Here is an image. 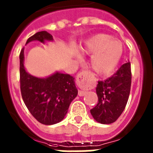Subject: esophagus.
Listing matches in <instances>:
<instances>
[{"mask_svg":"<svg viewBox=\"0 0 153 153\" xmlns=\"http://www.w3.org/2000/svg\"><path fill=\"white\" fill-rule=\"evenodd\" d=\"M90 72L88 70H82L81 72L76 76V83L79 86V88L87 89L88 88V78L90 77ZM86 92L85 90H79L78 95L79 97H83L86 94Z\"/></svg>","mask_w":153,"mask_h":153,"instance_id":"obj_1","label":"esophagus"}]
</instances>
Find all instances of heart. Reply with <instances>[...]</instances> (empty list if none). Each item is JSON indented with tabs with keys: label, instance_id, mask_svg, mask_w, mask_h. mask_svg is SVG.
I'll return each mask as SVG.
<instances>
[{
	"label": "heart",
	"instance_id": "b5f03b06",
	"mask_svg": "<svg viewBox=\"0 0 153 153\" xmlns=\"http://www.w3.org/2000/svg\"><path fill=\"white\" fill-rule=\"evenodd\" d=\"M81 51L86 54H93L90 67L96 74L107 76L114 71L120 63L123 45L110 35L100 33L86 40Z\"/></svg>",
	"mask_w": 153,
	"mask_h": 153
}]
</instances>
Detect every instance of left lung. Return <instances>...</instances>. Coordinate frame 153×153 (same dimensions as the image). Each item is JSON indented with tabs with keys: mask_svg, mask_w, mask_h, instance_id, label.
I'll use <instances>...</instances> for the list:
<instances>
[{
	"mask_svg": "<svg viewBox=\"0 0 153 153\" xmlns=\"http://www.w3.org/2000/svg\"><path fill=\"white\" fill-rule=\"evenodd\" d=\"M132 73L130 62L123 64L112 76L98 82V103L90 113L97 122L110 124L117 121L126 106L130 93Z\"/></svg>",
	"mask_w": 153,
	"mask_h": 153,
	"instance_id": "1",
	"label": "left lung"
}]
</instances>
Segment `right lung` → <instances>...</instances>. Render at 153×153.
<instances>
[{
    "label": "right lung",
    "instance_id": "1",
    "mask_svg": "<svg viewBox=\"0 0 153 153\" xmlns=\"http://www.w3.org/2000/svg\"><path fill=\"white\" fill-rule=\"evenodd\" d=\"M52 40V35L40 31L28 38L32 40ZM24 47L20 53V86L23 100L30 113L40 123L53 125L60 122L70 104L77 96L74 78L69 74L56 73L40 79L30 75L24 67Z\"/></svg>",
    "mask_w": 153,
    "mask_h": 153
}]
</instances>
